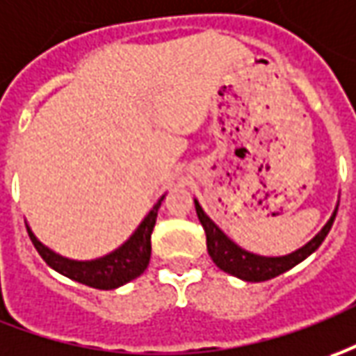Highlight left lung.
I'll return each instance as SVG.
<instances>
[{
    "mask_svg": "<svg viewBox=\"0 0 356 356\" xmlns=\"http://www.w3.org/2000/svg\"><path fill=\"white\" fill-rule=\"evenodd\" d=\"M195 209H197V216L200 220V224H202V228H204V234H207L209 255L216 263V267L241 280L261 282V280H269L279 277L282 273L292 269L294 265L302 263L306 257H310L312 253L320 248L325 236L330 234L339 204H337V209L333 210L331 218L327 220V224L321 228V232L316 238L310 239L304 248L296 249V251H292L289 255H282V257H263V255H255V253H249L245 249H241L204 214V210H202V207L198 204L197 200H195Z\"/></svg>",
    "mask_w": 356,
    "mask_h": 356,
    "instance_id": "8db88e82",
    "label": "left lung"
}]
</instances>
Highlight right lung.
I'll return each instance as SVG.
<instances>
[{
	"instance_id": "right-lung-1",
	"label": "right lung",
	"mask_w": 356,
	"mask_h": 356,
	"mask_svg": "<svg viewBox=\"0 0 356 356\" xmlns=\"http://www.w3.org/2000/svg\"><path fill=\"white\" fill-rule=\"evenodd\" d=\"M161 200H163V197L154 204V209L147 212V216L142 220V224L138 226L136 232L120 248L115 249L113 253H108L105 257H99V259L93 261L66 259V257L54 253L52 249L42 245L29 226H26V232H29V238L38 251V255L46 261L48 267L58 270L60 275L99 290L118 289V286L140 277L146 270L149 255H152V232L156 226Z\"/></svg>"
}]
</instances>
